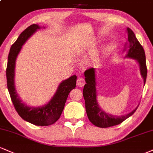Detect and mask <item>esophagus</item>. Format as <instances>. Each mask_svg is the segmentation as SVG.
Returning <instances> with one entry per match:
<instances>
[{
    "mask_svg": "<svg viewBox=\"0 0 153 153\" xmlns=\"http://www.w3.org/2000/svg\"><path fill=\"white\" fill-rule=\"evenodd\" d=\"M76 83L78 87H83L85 83V82L84 78H82V77H78Z\"/></svg>",
    "mask_w": 153,
    "mask_h": 153,
    "instance_id": "34e87169",
    "label": "esophagus"
}]
</instances>
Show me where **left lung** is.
Returning <instances> with one entry per match:
<instances>
[{
  "instance_id": "left-lung-1",
  "label": "left lung",
  "mask_w": 153,
  "mask_h": 153,
  "mask_svg": "<svg viewBox=\"0 0 153 153\" xmlns=\"http://www.w3.org/2000/svg\"><path fill=\"white\" fill-rule=\"evenodd\" d=\"M126 32L128 34V42L125 45L124 51H127V54L125 58L134 59L137 62L140 66V75L145 85L148 71L144 49L136 38L135 33L131 29L127 27ZM84 75L86 84L84 86L82 93L85 102L86 113L89 120L94 126L104 128L117 126L131 116L137 110L138 105L130 113L121 116H117L107 113L100 108L97 100L95 69L92 68L87 70L85 71Z\"/></svg>"
}]
</instances>
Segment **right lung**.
<instances>
[{
	"mask_svg": "<svg viewBox=\"0 0 153 153\" xmlns=\"http://www.w3.org/2000/svg\"><path fill=\"white\" fill-rule=\"evenodd\" d=\"M45 28V27H43ZM41 28L38 24H33L27 27L18 36L17 40L13 44L8 54L6 68L7 86L10 98L18 115L24 120L35 126H48L56 123L60 117L66 100L70 92L76 85V75H73L59 84L56 92L49 100L43 106L33 107L27 105L20 98L15 85V68L17 57L22 47L30 36L38 29Z\"/></svg>",
	"mask_w": 153,
	"mask_h": 153,
	"instance_id": "obj_1",
	"label": "right lung"
}]
</instances>
